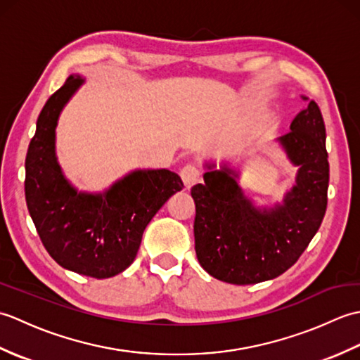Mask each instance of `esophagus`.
<instances>
[{
	"label": "esophagus",
	"instance_id": "34e87169",
	"mask_svg": "<svg viewBox=\"0 0 360 360\" xmlns=\"http://www.w3.org/2000/svg\"><path fill=\"white\" fill-rule=\"evenodd\" d=\"M181 178L184 181L186 188H192L196 182H200L201 172L195 165H186L181 170Z\"/></svg>",
	"mask_w": 360,
	"mask_h": 360
}]
</instances>
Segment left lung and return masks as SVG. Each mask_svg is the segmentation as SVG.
Returning a JSON list of instances; mask_svg holds the SVG:
<instances>
[{"mask_svg":"<svg viewBox=\"0 0 360 360\" xmlns=\"http://www.w3.org/2000/svg\"><path fill=\"white\" fill-rule=\"evenodd\" d=\"M308 102V97L303 96ZM322 112L314 101L277 139L295 184L274 207H257L238 184L240 173L205 162L204 184L192 188L195 250L205 272L232 285H254L286 272L314 238L326 212L330 164Z\"/></svg>","mask_w":360,"mask_h":360,"instance_id":"8db88e82","label":"left lung"}]
</instances>
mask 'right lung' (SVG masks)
I'll use <instances>...</instances> for the list:
<instances>
[{
    "mask_svg": "<svg viewBox=\"0 0 360 360\" xmlns=\"http://www.w3.org/2000/svg\"><path fill=\"white\" fill-rule=\"evenodd\" d=\"M85 79L70 75L37 120L26 156V204L43 246L68 271L110 278L134 262L145 227L184 187L176 173L134 170L101 193L80 192L56 155L60 112Z\"/></svg>",
    "mask_w": 360,
    "mask_h": 360,
    "instance_id": "1",
    "label": "right lung"
}]
</instances>
